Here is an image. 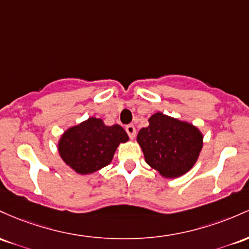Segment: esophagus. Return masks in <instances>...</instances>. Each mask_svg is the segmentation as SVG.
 Listing matches in <instances>:
<instances>
[{"label":"esophagus","mask_w":249,"mask_h":249,"mask_svg":"<svg viewBox=\"0 0 249 249\" xmlns=\"http://www.w3.org/2000/svg\"><path fill=\"white\" fill-rule=\"evenodd\" d=\"M125 132H127V134H128V135H129L130 139L135 138V135H136V129H135V127H134L133 124L125 125Z\"/></svg>","instance_id":"1"}]
</instances>
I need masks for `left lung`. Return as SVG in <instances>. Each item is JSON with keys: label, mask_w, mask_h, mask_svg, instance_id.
Here are the masks:
<instances>
[{"label": "left lung", "mask_w": 249, "mask_h": 249, "mask_svg": "<svg viewBox=\"0 0 249 249\" xmlns=\"http://www.w3.org/2000/svg\"><path fill=\"white\" fill-rule=\"evenodd\" d=\"M140 129L136 141L144 160L161 177L185 175L196 163L203 146V135L196 125L158 111Z\"/></svg>", "instance_id": "8db88e82"}]
</instances>
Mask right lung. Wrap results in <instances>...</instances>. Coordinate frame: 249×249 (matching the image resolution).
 Here are the masks:
<instances>
[{"mask_svg": "<svg viewBox=\"0 0 249 249\" xmlns=\"http://www.w3.org/2000/svg\"><path fill=\"white\" fill-rule=\"evenodd\" d=\"M129 141L120 124L107 125L100 117H89L64 130L57 142L64 163L80 175H89L108 166L117 147Z\"/></svg>", "mask_w": 249, "mask_h": 249, "instance_id": "1", "label": "right lung"}]
</instances>
